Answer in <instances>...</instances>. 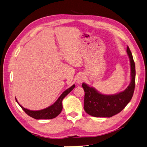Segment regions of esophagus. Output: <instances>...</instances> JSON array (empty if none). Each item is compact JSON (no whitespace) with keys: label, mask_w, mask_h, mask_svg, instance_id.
<instances>
[{"label":"esophagus","mask_w":147,"mask_h":147,"mask_svg":"<svg viewBox=\"0 0 147 147\" xmlns=\"http://www.w3.org/2000/svg\"><path fill=\"white\" fill-rule=\"evenodd\" d=\"M84 80V78L83 75H80L77 78V82L79 84H80L83 82Z\"/></svg>","instance_id":"1"}]
</instances>
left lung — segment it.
I'll return each instance as SVG.
<instances>
[{
    "instance_id": "obj_1",
    "label": "left lung",
    "mask_w": 147,
    "mask_h": 147,
    "mask_svg": "<svg viewBox=\"0 0 147 147\" xmlns=\"http://www.w3.org/2000/svg\"><path fill=\"white\" fill-rule=\"evenodd\" d=\"M126 51L131 64V81L129 85L125 90L117 94L105 95L83 83L84 109L88 114L94 117H112L122 111L131 100L135 88L136 67L129 47H127Z\"/></svg>"
}]
</instances>
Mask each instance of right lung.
Listing matches in <instances>:
<instances>
[{
	"label": "right lung",
	"mask_w": 147,
	"mask_h": 147,
	"mask_svg": "<svg viewBox=\"0 0 147 147\" xmlns=\"http://www.w3.org/2000/svg\"><path fill=\"white\" fill-rule=\"evenodd\" d=\"M75 88V84L68 88L67 90H66L65 91H64L57 100L55 102L54 104L51 105V106L48 107L40 110H30L24 108L23 106H21L18 102L17 100L16 99L17 103L20 105V106L21 107L26 114H28L29 116L32 117L33 118H35L36 119H53L55 117H56L61 112L62 110H63V100L64 97L67 95L69 93L72 91L73 89Z\"/></svg>",
	"instance_id": "1"
}]
</instances>
